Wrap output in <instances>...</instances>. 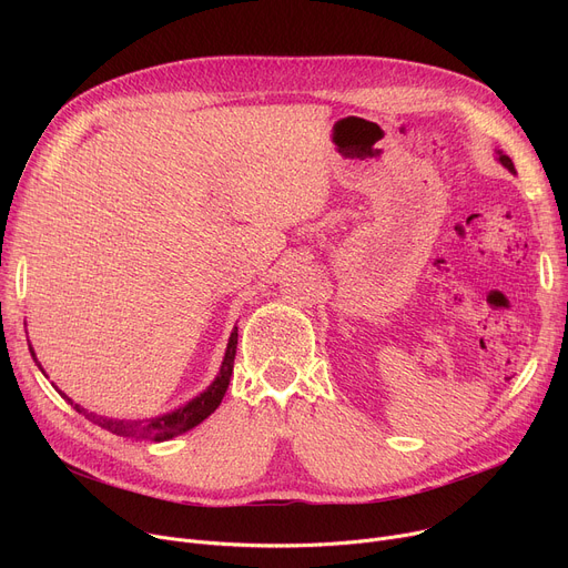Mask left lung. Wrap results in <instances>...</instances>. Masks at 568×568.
Listing matches in <instances>:
<instances>
[{"mask_svg":"<svg viewBox=\"0 0 568 568\" xmlns=\"http://www.w3.org/2000/svg\"><path fill=\"white\" fill-rule=\"evenodd\" d=\"M495 154H497V161H499V163H501V165H504V168H506V170H509V172H511V174H516V168H514V161H511V159H509V156H506V154H504V152H501V149H497V152H495Z\"/></svg>","mask_w":568,"mask_h":568,"instance_id":"left-lung-1","label":"left lung"}]
</instances>
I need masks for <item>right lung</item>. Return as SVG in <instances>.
<instances>
[{
	"label": "right lung",
	"instance_id": "right-lung-1",
	"mask_svg": "<svg viewBox=\"0 0 568 568\" xmlns=\"http://www.w3.org/2000/svg\"><path fill=\"white\" fill-rule=\"evenodd\" d=\"M236 326L230 334V341H227V347H225V356H223V364H221V371L219 375L214 377V382L206 386V389L202 394H197L193 400H189L186 405L176 407L168 414H159V416H152V419H110V416H101L97 412H89L84 407H80L78 403H73L64 392H59L57 386L54 389L62 394V398H67L80 414H84L89 422L119 435V437H129V439H149V442H165V439H172L176 435L182 433H189L191 428H195L197 424H202L209 414H214L216 407L221 405L225 392H227V384H230V377H232V368H234V354H236ZM29 352H32L37 366L41 368L37 354H34V347L29 345ZM41 373L45 375V371L41 368ZM48 377V375H45Z\"/></svg>",
	"mask_w": 568,
	"mask_h": 568
}]
</instances>
